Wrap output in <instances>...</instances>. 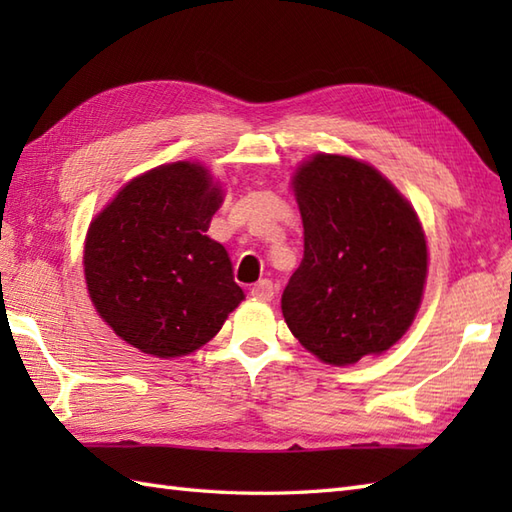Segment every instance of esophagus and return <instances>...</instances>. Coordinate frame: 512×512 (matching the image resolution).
<instances>
[{
	"label": "esophagus",
	"mask_w": 512,
	"mask_h": 512,
	"mask_svg": "<svg viewBox=\"0 0 512 512\" xmlns=\"http://www.w3.org/2000/svg\"><path fill=\"white\" fill-rule=\"evenodd\" d=\"M250 297L253 299H259V301H270L275 297V286H273V281L270 279H262V281H257V284L250 288Z\"/></svg>",
	"instance_id": "obj_1"
}]
</instances>
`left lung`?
Listing matches in <instances>:
<instances>
[{"instance_id":"8db88e82","label":"left lung","mask_w":512,"mask_h":512,"mask_svg":"<svg viewBox=\"0 0 512 512\" xmlns=\"http://www.w3.org/2000/svg\"><path fill=\"white\" fill-rule=\"evenodd\" d=\"M303 259L281 295L299 343L323 363L389 350L416 317L427 239L413 206L367 162L317 154L292 178Z\"/></svg>"}]
</instances>
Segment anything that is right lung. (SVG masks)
<instances>
[{"label": "right lung", "mask_w": 512, "mask_h": 512, "mask_svg": "<svg viewBox=\"0 0 512 512\" xmlns=\"http://www.w3.org/2000/svg\"><path fill=\"white\" fill-rule=\"evenodd\" d=\"M222 189L195 162L127 182L85 237V284L99 317L140 352L187 356L244 299L226 248L206 235Z\"/></svg>", "instance_id": "add662e5"}]
</instances>
